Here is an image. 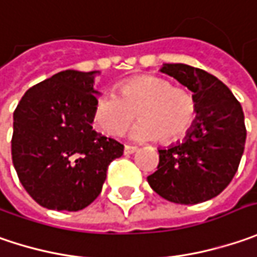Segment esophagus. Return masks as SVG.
Returning <instances> with one entry per match:
<instances>
[{
  "instance_id": "1",
  "label": "esophagus",
  "mask_w": 257,
  "mask_h": 257,
  "mask_svg": "<svg viewBox=\"0 0 257 257\" xmlns=\"http://www.w3.org/2000/svg\"><path fill=\"white\" fill-rule=\"evenodd\" d=\"M137 148L135 147H129V145H125V150H123V152H125V155H132V154H135L137 152Z\"/></svg>"
}]
</instances>
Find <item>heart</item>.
<instances>
[{"instance_id":"obj_1","label":"heart","mask_w":257,"mask_h":257,"mask_svg":"<svg viewBox=\"0 0 257 257\" xmlns=\"http://www.w3.org/2000/svg\"><path fill=\"white\" fill-rule=\"evenodd\" d=\"M141 122L131 132L137 142L174 141L183 137L195 117V100L190 92L173 87L158 76H138L122 83L119 93H103L95 102L93 122L106 135H123L132 122Z\"/></svg>"}]
</instances>
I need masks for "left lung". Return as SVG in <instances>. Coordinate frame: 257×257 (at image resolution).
I'll return each instance as SVG.
<instances>
[{"mask_svg": "<svg viewBox=\"0 0 257 257\" xmlns=\"http://www.w3.org/2000/svg\"><path fill=\"white\" fill-rule=\"evenodd\" d=\"M160 72L193 92L195 119L183 142L158 150V170L147 180L171 203H204L220 194L239 168L246 144L243 109L229 87L206 70L165 63Z\"/></svg>", "mask_w": 257, "mask_h": 257, "instance_id": "8db88e82", "label": "left lung"}]
</instances>
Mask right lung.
<instances>
[{"mask_svg":"<svg viewBox=\"0 0 257 257\" xmlns=\"http://www.w3.org/2000/svg\"><path fill=\"white\" fill-rule=\"evenodd\" d=\"M64 70L30 87L14 110L13 164L28 194L57 211L83 210L100 194L123 145L93 123L96 74Z\"/></svg>","mask_w":257,"mask_h":257,"instance_id":"obj_1","label":"right lung"}]
</instances>
